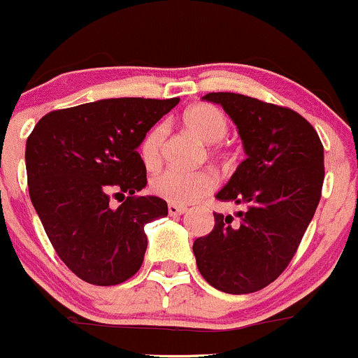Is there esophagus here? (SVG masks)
I'll return each instance as SVG.
<instances>
[{
    "mask_svg": "<svg viewBox=\"0 0 358 358\" xmlns=\"http://www.w3.org/2000/svg\"><path fill=\"white\" fill-rule=\"evenodd\" d=\"M187 212L186 206H179V205H172L169 203V215L171 217H179V215H184V213Z\"/></svg>",
    "mask_w": 358,
    "mask_h": 358,
    "instance_id": "esophagus-1",
    "label": "esophagus"
}]
</instances>
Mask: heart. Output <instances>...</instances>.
Instances as JSON below:
<instances>
[{
    "instance_id": "b5f03b06",
    "label": "heart",
    "mask_w": 358,
    "mask_h": 358,
    "mask_svg": "<svg viewBox=\"0 0 358 358\" xmlns=\"http://www.w3.org/2000/svg\"><path fill=\"white\" fill-rule=\"evenodd\" d=\"M182 124L203 143H219L227 132V120L219 108L206 103H196L184 110ZM165 139L164 125H155L141 145V160L148 169H155L162 162V146ZM217 178L212 171H169L160 172L152 179L150 187L153 194L164 198L172 205H189L215 189Z\"/></svg>"
}]
</instances>
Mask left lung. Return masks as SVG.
<instances>
[{
    "mask_svg": "<svg viewBox=\"0 0 358 358\" xmlns=\"http://www.w3.org/2000/svg\"><path fill=\"white\" fill-rule=\"evenodd\" d=\"M236 124L246 158L220 201L245 205L233 217L213 213L212 233L193 243L205 281L229 294L255 293L281 275L314 217L324 182V148L296 112L236 93H208Z\"/></svg>",
    "mask_w": 358,
    "mask_h": 358,
    "instance_id": "1",
    "label": "left lung"
}]
</instances>
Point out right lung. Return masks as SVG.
I'll use <instances>...</instances> for the list:
<instances>
[{
    "label": "right lung",
    "mask_w": 358,
    "mask_h": 358,
    "mask_svg": "<svg viewBox=\"0 0 358 358\" xmlns=\"http://www.w3.org/2000/svg\"><path fill=\"white\" fill-rule=\"evenodd\" d=\"M179 98H108L44 115L25 143L31 201L58 257L86 282L113 286L141 267L145 226L169 213L146 186L138 148ZM112 194L126 198L117 209Z\"/></svg>",
    "instance_id": "obj_1"
}]
</instances>
